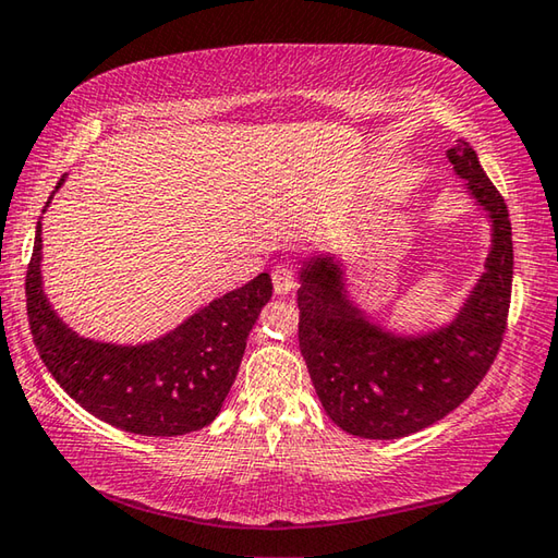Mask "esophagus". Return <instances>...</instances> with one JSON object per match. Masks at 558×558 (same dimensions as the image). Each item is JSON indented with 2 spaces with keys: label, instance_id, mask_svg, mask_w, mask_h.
<instances>
[{
  "label": "esophagus",
  "instance_id": "esophagus-1",
  "mask_svg": "<svg viewBox=\"0 0 558 558\" xmlns=\"http://www.w3.org/2000/svg\"><path fill=\"white\" fill-rule=\"evenodd\" d=\"M295 288H298L295 272H292L288 266H276V270H272V290H276V295H290Z\"/></svg>",
  "mask_w": 558,
  "mask_h": 558
}]
</instances>
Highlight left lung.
<instances>
[{
	"instance_id": "obj_1",
	"label": "left lung",
	"mask_w": 558,
	"mask_h": 558,
	"mask_svg": "<svg viewBox=\"0 0 558 558\" xmlns=\"http://www.w3.org/2000/svg\"><path fill=\"white\" fill-rule=\"evenodd\" d=\"M456 173L488 209L493 248L453 324L420 339L392 337L343 298L341 270L314 258L300 276V351L329 420L353 437L398 439L447 417L478 388L508 329L512 227L508 205L469 144L449 148Z\"/></svg>"
}]
</instances>
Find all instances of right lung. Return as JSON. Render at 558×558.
I'll return each instance as SVG.
<instances>
[{
  "instance_id": "1",
  "label": "right lung",
  "mask_w": 558,
  "mask_h": 558,
  "mask_svg": "<svg viewBox=\"0 0 558 558\" xmlns=\"http://www.w3.org/2000/svg\"><path fill=\"white\" fill-rule=\"evenodd\" d=\"M270 295V276L260 272L163 339L111 347L80 339L50 310L40 290V221L26 270L28 327L50 376L97 420L144 437H180L217 417L244 359L248 331Z\"/></svg>"
}]
</instances>
